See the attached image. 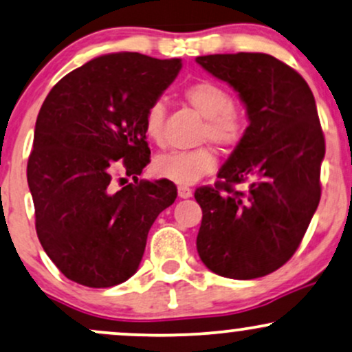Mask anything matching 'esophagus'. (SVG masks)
Returning a JSON list of instances; mask_svg holds the SVG:
<instances>
[{"label":"esophagus","instance_id":"esophagus-1","mask_svg":"<svg viewBox=\"0 0 352 352\" xmlns=\"http://www.w3.org/2000/svg\"><path fill=\"white\" fill-rule=\"evenodd\" d=\"M192 188L187 187V185H179V197L180 198H190L192 197Z\"/></svg>","mask_w":352,"mask_h":352}]
</instances>
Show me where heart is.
Here are the masks:
<instances>
[{
    "label": "heart",
    "instance_id": "obj_1",
    "mask_svg": "<svg viewBox=\"0 0 352 352\" xmlns=\"http://www.w3.org/2000/svg\"><path fill=\"white\" fill-rule=\"evenodd\" d=\"M184 98L206 118L201 131L203 141H211L228 151L243 141L245 134L244 114L232 107L230 91L221 85L203 80L188 85ZM165 126V104L154 101L144 114V133L152 142L162 144ZM217 165V154L210 146L188 151H170L154 160V170L162 179L190 185L200 180Z\"/></svg>",
    "mask_w": 352,
    "mask_h": 352
}]
</instances>
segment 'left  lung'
I'll list each match as a JSON object with an SVG mask.
<instances>
[{
  "label": "left lung",
  "instance_id": "1",
  "mask_svg": "<svg viewBox=\"0 0 352 352\" xmlns=\"http://www.w3.org/2000/svg\"><path fill=\"white\" fill-rule=\"evenodd\" d=\"M239 93L249 126L214 187L195 190L203 218L198 256L211 272L249 280L294 256L321 197L324 135L302 75L269 54L197 57ZM250 184L248 192L236 183Z\"/></svg>",
  "mask_w": 352,
  "mask_h": 352
}]
</instances>
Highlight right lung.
Returning <instances> with one entry per match:
<instances>
[{"mask_svg": "<svg viewBox=\"0 0 352 352\" xmlns=\"http://www.w3.org/2000/svg\"><path fill=\"white\" fill-rule=\"evenodd\" d=\"M180 69V58L101 55L65 75L42 104L28 160L37 238L80 285L107 289L128 280L152 223L175 201L172 182L138 175L151 155L144 114ZM121 171L134 186L116 187Z\"/></svg>", "mask_w": 352, "mask_h": 352, "instance_id": "add662e5", "label": "right lung"}]
</instances>
